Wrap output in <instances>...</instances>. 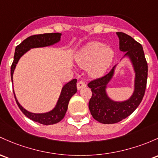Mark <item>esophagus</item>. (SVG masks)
I'll list each match as a JSON object with an SVG mask.
<instances>
[{
	"instance_id": "esophagus-1",
	"label": "esophagus",
	"mask_w": 158,
	"mask_h": 158,
	"mask_svg": "<svg viewBox=\"0 0 158 158\" xmlns=\"http://www.w3.org/2000/svg\"><path fill=\"white\" fill-rule=\"evenodd\" d=\"M77 88H78V90H80V89H82V88H85L86 86V84H85V82H84V81H79V82H78V83H77Z\"/></svg>"
}]
</instances>
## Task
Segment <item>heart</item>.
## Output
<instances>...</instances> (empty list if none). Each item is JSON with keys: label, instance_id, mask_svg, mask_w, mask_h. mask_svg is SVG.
Masks as SVG:
<instances>
[{"label": "heart", "instance_id": "1", "mask_svg": "<svg viewBox=\"0 0 158 158\" xmlns=\"http://www.w3.org/2000/svg\"><path fill=\"white\" fill-rule=\"evenodd\" d=\"M114 58L112 48L103 43L94 41L86 45L76 55V62L80 67H89L91 76L103 75L112 63Z\"/></svg>", "mask_w": 158, "mask_h": 158}]
</instances>
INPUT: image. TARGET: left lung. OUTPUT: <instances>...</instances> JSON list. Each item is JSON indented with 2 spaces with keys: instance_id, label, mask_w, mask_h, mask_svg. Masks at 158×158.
<instances>
[{
  "instance_id": "obj_1",
  "label": "left lung",
  "mask_w": 158,
  "mask_h": 158,
  "mask_svg": "<svg viewBox=\"0 0 158 158\" xmlns=\"http://www.w3.org/2000/svg\"><path fill=\"white\" fill-rule=\"evenodd\" d=\"M120 49L127 52L136 71L135 91L127 101L114 102L107 97L105 88L112 78L114 67L107 74L88 82V86L92 91L88 107L91 115L102 124H115L132 114L140 104L145 94L148 77V64L142 45L133 37L123 32H117Z\"/></svg>"
}]
</instances>
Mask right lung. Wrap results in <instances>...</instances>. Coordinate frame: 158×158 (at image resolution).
Masks as SVG:
<instances>
[{"mask_svg": "<svg viewBox=\"0 0 158 158\" xmlns=\"http://www.w3.org/2000/svg\"><path fill=\"white\" fill-rule=\"evenodd\" d=\"M60 35H61V34H59V33L36 34V35H32L31 37L26 38L19 45H18L15 47L14 59H13V64L11 65V70H10L12 81H13V71H14L17 62L19 61L21 56H22L27 50H29L31 48L43 47V46H50V45H52L54 43L58 42L60 40ZM76 82H77V79H74L71 80L70 82L67 83L62 88L61 94H60L59 100H58L55 108L51 112L44 114H34L27 112L19 103L18 100L15 98L14 92L13 94H14L17 105L19 107L20 110L23 112L24 115L32 121H36V122L40 123V124H45V125H49V124H56L64 118L66 112L67 110L69 101H70L73 95L75 94L77 91Z\"/></svg>", "mask_w": 158, "mask_h": 158, "instance_id": "right-lung-1", "label": "right lung"}]
</instances>
